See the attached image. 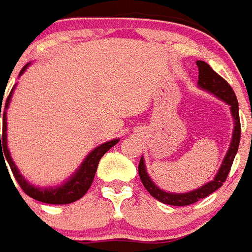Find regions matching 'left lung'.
Returning <instances> with one entry per match:
<instances>
[{
    "label": "left lung",
    "mask_w": 252,
    "mask_h": 252,
    "mask_svg": "<svg viewBox=\"0 0 252 252\" xmlns=\"http://www.w3.org/2000/svg\"><path fill=\"white\" fill-rule=\"evenodd\" d=\"M197 68H199V80H197V87L206 92L211 93L215 97H218L225 104H228L231 111V116L234 119V131H232V137H231L230 147L225 154L224 159L221 161L220 167L216 172L215 178L211 182H208L202 187L188 191L184 193H176V192H167L152 182L150 175L147 172V167H145L144 158L141 156L140 163H139V175H140L141 183L145 187V189L159 202L164 204H169V206H188L196 203L200 199H204L208 196L210 193L215 192L218 188H220L225 179L228 176L232 161L235 159V155L238 152V147H239L240 141V120H239V105H238V100H236L235 92L232 91L230 84L227 83L223 77L216 73L215 70H212L210 65L204 63V61H196Z\"/></svg>",
    "instance_id": "8db88e82"
}]
</instances>
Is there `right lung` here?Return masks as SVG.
I'll return each mask as SVG.
<instances>
[{"label":"right lung","instance_id":"1","mask_svg":"<svg viewBox=\"0 0 252 252\" xmlns=\"http://www.w3.org/2000/svg\"><path fill=\"white\" fill-rule=\"evenodd\" d=\"M31 65L27 64L24 68L21 69L20 72V76H21L27 68ZM16 89V85L13 87L12 92L9 94V97L6 98V104H5V109L1 112L0 107V119L2 117V135L0 133V159H6L7 164L10 165V169H12L14 178L20 184V187L22 188V191L29 195L33 199H36L38 202L48 203V204H69V203H73L76 200H79L80 197H83L87 191L89 189V187L92 186L93 179H94V173L97 171L98 161L101 159L104 154L109 151L113 147L119 143L120 139H113L111 141H107L104 144H100L98 147H96L94 150L91 151L87 158L84 159V161L80 164V167L73 173L72 176L68 178V180H65L64 183L60 184L57 187H36L34 184H32L28 182L27 179L24 178L20 172V169L17 168V165L13 161L12 156H10V152H9V148H7V126H6V111L9 108V104H10V100H12L13 91ZM2 105V102H1ZM4 152L2 153V151ZM5 156L1 157L0 155ZM7 169V168H6Z\"/></svg>","mask_w":252,"mask_h":252}]
</instances>
